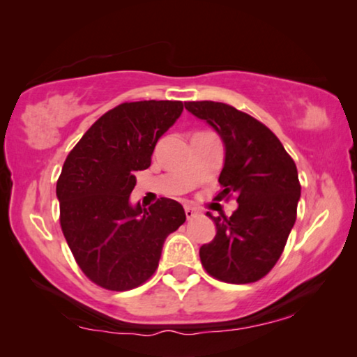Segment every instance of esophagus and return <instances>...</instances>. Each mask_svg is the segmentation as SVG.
<instances>
[{"mask_svg": "<svg viewBox=\"0 0 357 357\" xmlns=\"http://www.w3.org/2000/svg\"><path fill=\"white\" fill-rule=\"evenodd\" d=\"M184 212H185V217H188V220H192L194 217H197V210H195L194 207H190V205H185L184 207Z\"/></svg>", "mask_w": 357, "mask_h": 357, "instance_id": "34e87169", "label": "esophagus"}]
</instances>
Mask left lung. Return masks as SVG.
<instances>
[{"label":"left lung","instance_id":"left-lung-1","mask_svg":"<svg viewBox=\"0 0 357 357\" xmlns=\"http://www.w3.org/2000/svg\"><path fill=\"white\" fill-rule=\"evenodd\" d=\"M185 109L222 139L220 195L236 194L229 218L212 217L217 234L199 250L204 268L227 283L265 277L283 252L301 197L298 169L272 130L227 103L188 102Z\"/></svg>","mask_w":357,"mask_h":357}]
</instances>
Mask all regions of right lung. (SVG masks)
<instances>
[{
    "label": "right lung",
    "mask_w": 357,
    "mask_h": 357,
    "mask_svg": "<svg viewBox=\"0 0 357 357\" xmlns=\"http://www.w3.org/2000/svg\"><path fill=\"white\" fill-rule=\"evenodd\" d=\"M183 102L118 105L69 152L56 184L59 222L80 270L102 288L128 291L152 277L167 236L185 222L183 205L130 202L134 174L147 169L158 139L178 121Z\"/></svg>",
    "instance_id": "obj_1"
}]
</instances>
